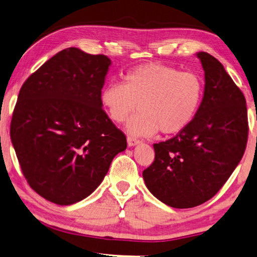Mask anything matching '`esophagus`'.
Returning a JSON list of instances; mask_svg holds the SVG:
<instances>
[{"mask_svg":"<svg viewBox=\"0 0 257 257\" xmlns=\"http://www.w3.org/2000/svg\"><path fill=\"white\" fill-rule=\"evenodd\" d=\"M139 144H140V140L134 139V138H131V137H127V145L130 146V147H134V146H137Z\"/></svg>","mask_w":257,"mask_h":257,"instance_id":"esophagus-1","label":"esophagus"}]
</instances>
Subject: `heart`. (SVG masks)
Returning <instances> with one entry per match:
<instances>
[{"label": "heart", "instance_id": "obj_1", "mask_svg": "<svg viewBox=\"0 0 257 257\" xmlns=\"http://www.w3.org/2000/svg\"><path fill=\"white\" fill-rule=\"evenodd\" d=\"M203 81L199 74L159 63L137 66L123 78V85L110 82L100 100L110 119L124 123L134 137H153L160 131L176 134L194 120L203 98Z\"/></svg>", "mask_w": 257, "mask_h": 257}]
</instances>
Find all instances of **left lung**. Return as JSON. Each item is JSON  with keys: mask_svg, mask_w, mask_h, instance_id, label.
<instances>
[{"mask_svg": "<svg viewBox=\"0 0 257 257\" xmlns=\"http://www.w3.org/2000/svg\"><path fill=\"white\" fill-rule=\"evenodd\" d=\"M196 57L204 92L194 120L175 138L154 145L155 161L142 172L149 192L172 208L210 200L241 161L248 138L246 100L224 66L210 54Z\"/></svg>", "mask_w": 257, "mask_h": 257, "instance_id": "obj_1", "label": "left lung"}]
</instances>
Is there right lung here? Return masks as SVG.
Instances as JSON below:
<instances>
[{"label":"right lung","instance_id":"right-lung-1","mask_svg":"<svg viewBox=\"0 0 257 257\" xmlns=\"http://www.w3.org/2000/svg\"><path fill=\"white\" fill-rule=\"evenodd\" d=\"M110 65L104 55L71 47L22 86L11 142L27 183L50 202L70 206L92 194L126 149L100 100Z\"/></svg>","mask_w":257,"mask_h":257}]
</instances>
